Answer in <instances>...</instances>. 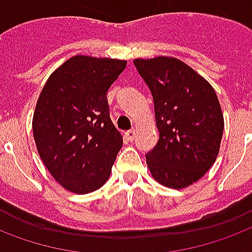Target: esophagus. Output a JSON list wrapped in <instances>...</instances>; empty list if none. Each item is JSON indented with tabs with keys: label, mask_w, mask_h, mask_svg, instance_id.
I'll use <instances>...</instances> for the list:
<instances>
[{
	"label": "esophagus",
	"mask_w": 252,
	"mask_h": 252,
	"mask_svg": "<svg viewBox=\"0 0 252 252\" xmlns=\"http://www.w3.org/2000/svg\"><path fill=\"white\" fill-rule=\"evenodd\" d=\"M135 135H136L135 129H129V131L126 132V136L129 139V140H133V139H135Z\"/></svg>",
	"instance_id": "1"
}]
</instances>
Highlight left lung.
<instances>
[{"mask_svg":"<svg viewBox=\"0 0 252 252\" xmlns=\"http://www.w3.org/2000/svg\"><path fill=\"white\" fill-rule=\"evenodd\" d=\"M137 72L155 104L159 141L145 155L155 180L165 187H188L215 163L224 120L210 83L175 57L137 59Z\"/></svg>","mask_w":252,"mask_h":252,"instance_id":"8db88e82","label":"left lung"}]
</instances>
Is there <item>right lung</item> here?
Segmentation results:
<instances>
[{
	"label": "right lung",
	"mask_w": 252,
	"mask_h": 252,
	"mask_svg": "<svg viewBox=\"0 0 252 252\" xmlns=\"http://www.w3.org/2000/svg\"><path fill=\"white\" fill-rule=\"evenodd\" d=\"M126 61L74 56L50 74L33 115L42 163L65 189L96 191L109 178L123 136L109 117L107 93Z\"/></svg>",
	"instance_id": "add662e5"
}]
</instances>
